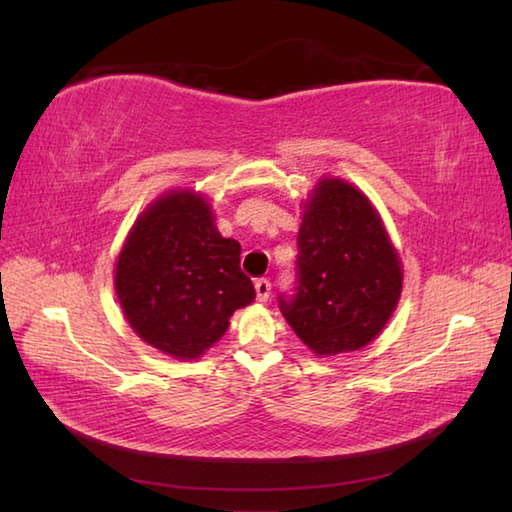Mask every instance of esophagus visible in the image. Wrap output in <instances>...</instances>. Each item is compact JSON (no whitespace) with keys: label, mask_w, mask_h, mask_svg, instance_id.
Wrapping results in <instances>:
<instances>
[{"label":"esophagus","mask_w":512,"mask_h":512,"mask_svg":"<svg viewBox=\"0 0 512 512\" xmlns=\"http://www.w3.org/2000/svg\"><path fill=\"white\" fill-rule=\"evenodd\" d=\"M270 290H273V286H270L268 279H257L255 281V292H257L259 301H266L270 297Z\"/></svg>","instance_id":"esophagus-1"}]
</instances>
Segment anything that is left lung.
<instances>
[{"instance_id":"8db88e82","label":"left lung","mask_w":512,"mask_h":512,"mask_svg":"<svg viewBox=\"0 0 512 512\" xmlns=\"http://www.w3.org/2000/svg\"><path fill=\"white\" fill-rule=\"evenodd\" d=\"M292 295L279 310L317 354L361 350L394 312L402 270L374 206L343 180H321L297 235Z\"/></svg>"}]
</instances>
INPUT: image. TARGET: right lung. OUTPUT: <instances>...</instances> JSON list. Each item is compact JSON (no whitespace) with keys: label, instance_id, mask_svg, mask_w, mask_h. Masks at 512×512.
Masks as SVG:
<instances>
[{"label":"right lung","instance_id":"right-lung-1","mask_svg":"<svg viewBox=\"0 0 512 512\" xmlns=\"http://www.w3.org/2000/svg\"><path fill=\"white\" fill-rule=\"evenodd\" d=\"M242 246L222 237L209 204L169 193L136 222L116 264V292L140 339L176 358H198L255 299L239 268Z\"/></svg>","mask_w":512,"mask_h":512}]
</instances>
